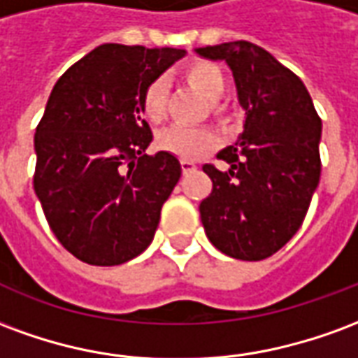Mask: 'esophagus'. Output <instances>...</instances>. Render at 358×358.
I'll return each instance as SVG.
<instances>
[{
    "label": "esophagus",
    "mask_w": 358,
    "mask_h": 358,
    "mask_svg": "<svg viewBox=\"0 0 358 358\" xmlns=\"http://www.w3.org/2000/svg\"><path fill=\"white\" fill-rule=\"evenodd\" d=\"M197 171V164L192 163V161H182V172L184 174H189V172Z\"/></svg>",
    "instance_id": "obj_1"
}]
</instances>
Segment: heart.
Listing matches in <instances>:
<instances>
[{"label":"heart","mask_w":358,"mask_h":358,"mask_svg":"<svg viewBox=\"0 0 358 358\" xmlns=\"http://www.w3.org/2000/svg\"><path fill=\"white\" fill-rule=\"evenodd\" d=\"M187 82L201 92L207 99L217 101L220 95L224 94L226 78L222 71L209 61H195L186 69ZM166 94L169 84L164 78H153L143 88L140 95V110L149 120H161L166 109ZM215 110L220 113V107L215 105ZM220 143V138L215 130L203 128V126H182L172 124L164 128L157 136V145L178 157L182 161H197Z\"/></svg>","instance_id":"heart-1"}]
</instances>
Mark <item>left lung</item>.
I'll return each mask as SVG.
<instances>
[{
	"mask_svg": "<svg viewBox=\"0 0 358 358\" xmlns=\"http://www.w3.org/2000/svg\"><path fill=\"white\" fill-rule=\"evenodd\" d=\"M195 53L230 66L243 132L218 153L228 171L205 164L213 192L199 205L209 241L240 261H263L292 240L320 180L322 120L297 74L255 43L228 42Z\"/></svg>",
	"mask_w": 358,
	"mask_h": 358,
	"instance_id": "8db88e82",
	"label": "left lung"
}]
</instances>
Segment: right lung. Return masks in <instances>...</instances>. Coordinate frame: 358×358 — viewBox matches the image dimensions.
<instances>
[{
    "label": "right lung",
    "mask_w": 358,
    "mask_h": 358,
    "mask_svg": "<svg viewBox=\"0 0 358 358\" xmlns=\"http://www.w3.org/2000/svg\"><path fill=\"white\" fill-rule=\"evenodd\" d=\"M186 55L176 48L103 43L51 90L36 128L34 192L51 232L76 259L115 266L153 241L182 166L153 140L140 95Z\"/></svg>",
    "instance_id": "1"
}]
</instances>
